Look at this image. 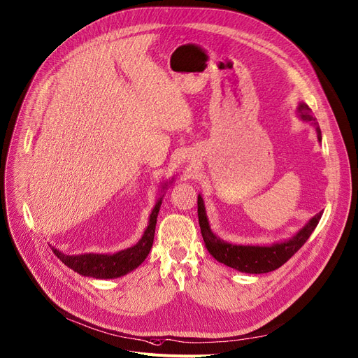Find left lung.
Masks as SVG:
<instances>
[{"label": "left lung", "mask_w": 358, "mask_h": 358, "mask_svg": "<svg viewBox=\"0 0 358 358\" xmlns=\"http://www.w3.org/2000/svg\"><path fill=\"white\" fill-rule=\"evenodd\" d=\"M298 117L302 121L309 122L312 127L317 131L318 141H322L321 129L317 122V118L312 115L310 108L305 102H299L296 108ZM322 213H318L313 215L299 231L289 240L278 241L268 245H243V244H233L221 240L209 225L205 203L201 195H198V218H199V227L202 238L205 243L206 250L209 251L217 262L224 263L228 267H233L241 273H250V275H262V273H268L279 268L282 264H285L296 251L306 243V240L313 233V229L317 228Z\"/></svg>", "instance_id": "obj_1"}]
</instances>
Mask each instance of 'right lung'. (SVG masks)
Wrapping results in <instances>:
<instances>
[{
  "instance_id": "obj_1",
  "label": "right lung",
  "mask_w": 358,
  "mask_h": 358,
  "mask_svg": "<svg viewBox=\"0 0 358 358\" xmlns=\"http://www.w3.org/2000/svg\"><path fill=\"white\" fill-rule=\"evenodd\" d=\"M173 179L169 182L172 183ZM169 183H164L163 191ZM164 196V195H163ZM163 196H160L153 208V211L149 218V224L144 229V233L138 243H136L133 247L124 248L121 251H117L114 255H99V253H85V255H65L60 250L52 247L53 253L56 257L65 263L69 268L79 273L82 276L95 278V279H117L121 278L127 273L137 268L149 256L153 240H155V229L157 222L159 209L163 201Z\"/></svg>"
}]
</instances>
